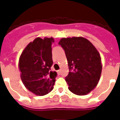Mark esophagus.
<instances>
[{
  "label": "esophagus",
  "mask_w": 120,
  "mask_h": 120,
  "mask_svg": "<svg viewBox=\"0 0 120 120\" xmlns=\"http://www.w3.org/2000/svg\"><path fill=\"white\" fill-rule=\"evenodd\" d=\"M57 73H58V74H59V75H60V74H61V69H59V70L57 71Z\"/></svg>",
  "instance_id": "34e87169"
}]
</instances>
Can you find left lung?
Instances as JSON below:
<instances>
[{
	"instance_id": "obj_1",
	"label": "left lung",
	"mask_w": 120,
	"mask_h": 120,
	"mask_svg": "<svg viewBox=\"0 0 120 120\" xmlns=\"http://www.w3.org/2000/svg\"><path fill=\"white\" fill-rule=\"evenodd\" d=\"M59 45L64 50L69 66L65 80L70 91L85 95L98 84L102 70L101 57L94 46L85 38H63Z\"/></svg>"
}]
</instances>
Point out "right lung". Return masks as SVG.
Here are the masks:
<instances>
[{
    "label": "right lung",
    "instance_id": "right-lung-1",
    "mask_svg": "<svg viewBox=\"0 0 120 120\" xmlns=\"http://www.w3.org/2000/svg\"><path fill=\"white\" fill-rule=\"evenodd\" d=\"M52 38L35 39L27 45L19 59L21 79L26 88L36 95L47 94L53 89L57 73L51 71Z\"/></svg>",
    "mask_w": 120,
    "mask_h": 120
}]
</instances>
